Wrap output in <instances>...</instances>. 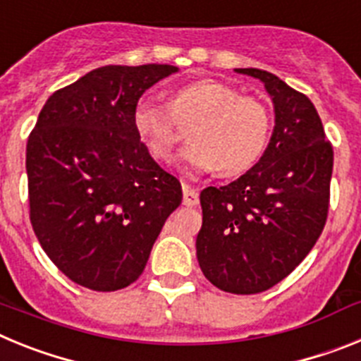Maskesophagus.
Returning a JSON list of instances; mask_svg holds the SVG:
<instances>
[{"label": "esophagus", "instance_id": "34e87169", "mask_svg": "<svg viewBox=\"0 0 361 361\" xmlns=\"http://www.w3.org/2000/svg\"><path fill=\"white\" fill-rule=\"evenodd\" d=\"M183 202L184 206H197L199 204V191L195 188L188 186L184 184L183 186Z\"/></svg>", "mask_w": 361, "mask_h": 361}]
</instances>
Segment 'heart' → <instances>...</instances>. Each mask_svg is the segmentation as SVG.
I'll use <instances>...</instances> for the list:
<instances>
[{
    "label": "heart",
    "mask_w": 361,
    "mask_h": 361,
    "mask_svg": "<svg viewBox=\"0 0 361 361\" xmlns=\"http://www.w3.org/2000/svg\"><path fill=\"white\" fill-rule=\"evenodd\" d=\"M191 139L178 161L191 173L219 168L226 177L245 173L264 157L269 146L273 116L262 99L242 95L235 86L200 79L178 86L170 104L141 97L132 111L137 137L153 157L170 162L184 139L180 126H191Z\"/></svg>",
    "instance_id": "heart-1"
}]
</instances>
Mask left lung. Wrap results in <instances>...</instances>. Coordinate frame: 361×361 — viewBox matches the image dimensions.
<instances>
[{
  "instance_id": "obj_1",
  "label": "left lung",
  "mask_w": 361,
  "mask_h": 361,
  "mask_svg": "<svg viewBox=\"0 0 361 361\" xmlns=\"http://www.w3.org/2000/svg\"><path fill=\"white\" fill-rule=\"evenodd\" d=\"M264 82L275 128L264 157L228 186L200 193L197 258L204 276L226 293L267 291L298 266L329 212L333 146L307 95L258 68H237Z\"/></svg>"
}]
</instances>
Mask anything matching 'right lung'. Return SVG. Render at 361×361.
<instances>
[{"label": "right lung", "mask_w": 361, "mask_h": 361, "mask_svg": "<svg viewBox=\"0 0 361 361\" xmlns=\"http://www.w3.org/2000/svg\"><path fill=\"white\" fill-rule=\"evenodd\" d=\"M171 65L95 68L54 92L28 135L30 222L72 282L117 291L145 271L183 188L137 137L132 111Z\"/></svg>", "instance_id": "add662e5"}]
</instances>
